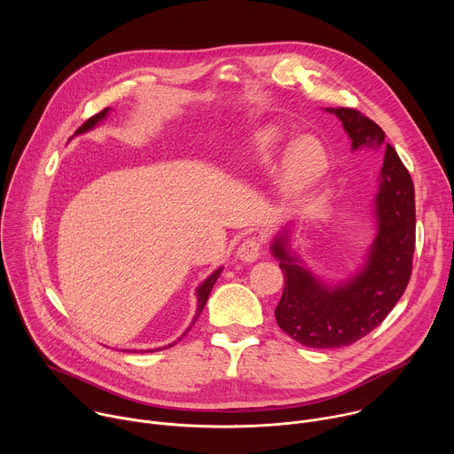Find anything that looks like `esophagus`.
I'll return each mask as SVG.
<instances>
[{"mask_svg": "<svg viewBox=\"0 0 454 454\" xmlns=\"http://www.w3.org/2000/svg\"><path fill=\"white\" fill-rule=\"evenodd\" d=\"M261 246H262L261 240L254 239V237L246 239L237 249V258L242 262H254L256 258L261 256V249H262Z\"/></svg>", "mask_w": 454, "mask_h": 454, "instance_id": "34e87169", "label": "esophagus"}]
</instances>
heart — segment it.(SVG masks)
Segmentation results:
<instances>
[{
	"label": "heart",
	"mask_w": 454,
	"mask_h": 454,
	"mask_svg": "<svg viewBox=\"0 0 454 454\" xmlns=\"http://www.w3.org/2000/svg\"><path fill=\"white\" fill-rule=\"evenodd\" d=\"M287 145L282 129L266 125L253 131L242 144V158L251 167H268ZM327 168V153L319 142L303 138L293 145L282 161L278 181L286 193H298L316 183Z\"/></svg>",
	"instance_id": "heart-1"
}]
</instances>
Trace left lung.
<instances>
[{"label":"left lung","instance_id":"8db88e82","mask_svg":"<svg viewBox=\"0 0 454 454\" xmlns=\"http://www.w3.org/2000/svg\"><path fill=\"white\" fill-rule=\"evenodd\" d=\"M325 111L340 118L352 151L377 153L384 160L373 200L377 233L357 273L334 286L323 282L291 247L289 223L271 242L286 280L275 309L277 323L310 348L348 347L380 325L406 291L415 251V190L399 154L384 142L382 129L359 111Z\"/></svg>","mask_w":454,"mask_h":454}]
</instances>
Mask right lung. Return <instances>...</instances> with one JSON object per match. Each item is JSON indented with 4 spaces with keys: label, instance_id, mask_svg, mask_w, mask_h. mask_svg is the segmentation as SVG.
Instances as JSON below:
<instances>
[{
    "label": "right lung",
    "instance_id": "right-lung-1",
    "mask_svg": "<svg viewBox=\"0 0 454 454\" xmlns=\"http://www.w3.org/2000/svg\"><path fill=\"white\" fill-rule=\"evenodd\" d=\"M109 111H111V107H107V109H104V111H100L98 114H95V116H91L86 123H82L79 129H77V133H75V137H79V135H84V133H88V131H91V129H95L100 121H104L106 118H107V114H109ZM221 273H223V268H217L198 289H196V296H198V309H196V316H193V319H192V323H190V327L186 329V333L192 329V325L193 323L198 321V317H200V314L203 312V309H205V305H207V300H208V294H210V291H212V287H214V284L217 282V278L221 277ZM184 333V334H186ZM183 334V336H184ZM181 336V338H183ZM181 338H177V341L181 340ZM177 341H174V343H170V345H167V347H163V348H168V347H172V345H176ZM154 350H161V348H154ZM154 350H140V352H154ZM133 352H138V350H133Z\"/></svg>",
    "mask_w": 454,
    "mask_h": 454
}]
</instances>
